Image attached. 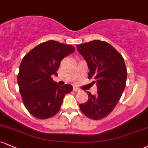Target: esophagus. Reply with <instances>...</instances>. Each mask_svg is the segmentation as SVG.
<instances>
[{
  "label": "esophagus",
  "instance_id": "obj_1",
  "mask_svg": "<svg viewBox=\"0 0 148 148\" xmlns=\"http://www.w3.org/2000/svg\"><path fill=\"white\" fill-rule=\"evenodd\" d=\"M73 91L78 92H80V90H79V89H78V88H74H74H73Z\"/></svg>",
  "mask_w": 148,
  "mask_h": 148
}]
</instances>
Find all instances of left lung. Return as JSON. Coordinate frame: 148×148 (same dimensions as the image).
Listing matches in <instances>:
<instances>
[{
    "label": "left lung",
    "instance_id": "obj_1",
    "mask_svg": "<svg viewBox=\"0 0 148 148\" xmlns=\"http://www.w3.org/2000/svg\"><path fill=\"white\" fill-rule=\"evenodd\" d=\"M77 50L88 63V79L94 78L97 93L88 94V101L79 105L88 118L100 120L109 115L120 100L127 79L124 59L108 42L95 40L77 45Z\"/></svg>",
    "mask_w": 148,
    "mask_h": 148
}]
</instances>
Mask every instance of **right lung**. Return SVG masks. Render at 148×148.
<instances>
[{
	"label": "right lung",
	"instance_id": "add662e5",
	"mask_svg": "<svg viewBox=\"0 0 148 148\" xmlns=\"http://www.w3.org/2000/svg\"><path fill=\"white\" fill-rule=\"evenodd\" d=\"M74 51L72 45L48 40L36 46L23 57L18 84L23 104L36 118L54 116L59 111L65 94L72 91V85L60 86L51 76L57 75L61 60Z\"/></svg>",
	"mask_w": 148,
	"mask_h": 148
}]
</instances>
